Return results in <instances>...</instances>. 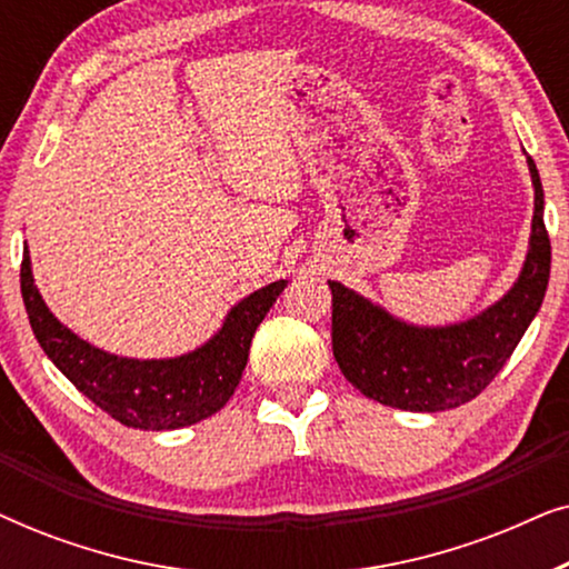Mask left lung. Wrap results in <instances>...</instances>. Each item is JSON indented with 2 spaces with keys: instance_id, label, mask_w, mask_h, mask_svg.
Here are the masks:
<instances>
[{
  "instance_id": "1",
  "label": "left lung",
  "mask_w": 569,
  "mask_h": 569,
  "mask_svg": "<svg viewBox=\"0 0 569 569\" xmlns=\"http://www.w3.org/2000/svg\"><path fill=\"white\" fill-rule=\"evenodd\" d=\"M528 168L536 189L531 248L516 287L481 316L448 329H415L345 284L329 282L331 349L357 391L386 407L442 411L477 399L492 383L541 308L549 284L543 189L531 158Z\"/></svg>"
}]
</instances>
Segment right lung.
<instances>
[{"mask_svg":"<svg viewBox=\"0 0 569 569\" xmlns=\"http://www.w3.org/2000/svg\"><path fill=\"white\" fill-rule=\"evenodd\" d=\"M287 287L271 282L230 310L220 333L197 352L178 360H127L74 337L46 308L30 274L28 248H22L20 290L30 329L51 362L80 393L111 415L116 422L139 430H178L220 411L236 393L248 362L256 326L263 321Z\"/></svg>","mask_w":569,"mask_h":569,"instance_id":"obj_1","label":"right lung"}]
</instances>
